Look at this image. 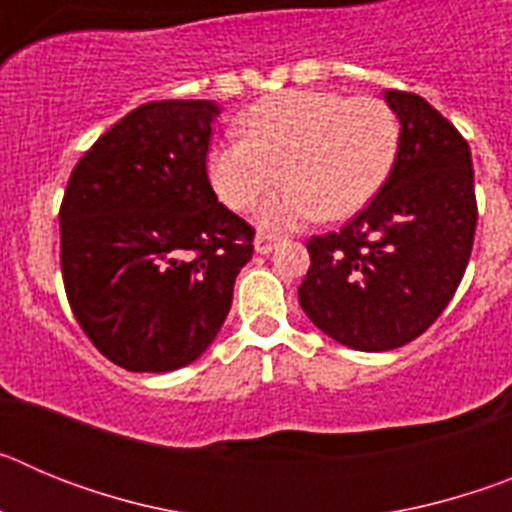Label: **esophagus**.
I'll return each instance as SVG.
<instances>
[{"label":"esophagus","mask_w":512,"mask_h":512,"mask_svg":"<svg viewBox=\"0 0 512 512\" xmlns=\"http://www.w3.org/2000/svg\"><path fill=\"white\" fill-rule=\"evenodd\" d=\"M282 243V235L277 233H269V230H261L259 235H256V241H253V246H256V253H271L274 248Z\"/></svg>","instance_id":"34e87169"}]
</instances>
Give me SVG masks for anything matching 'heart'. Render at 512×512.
Returning <instances> with one entry per match:
<instances>
[{
  "instance_id": "1",
  "label": "heart",
  "mask_w": 512,
  "mask_h": 512,
  "mask_svg": "<svg viewBox=\"0 0 512 512\" xmlns=\"http://www.w3.org/2000/svg\"><path fill=\"white\" fill-rule=\"evenodd\" d=\"M241 133L210 148L207 174L230 210H248L289 179L259 207L271 228L364 210L395 171L402 146L390 102L336 92L261 99L241 117Z\"/></svg>"
}]
</instances>
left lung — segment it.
<instances>
[{
    "label": "left lung",
    "instance_id": "8db88e82",
    "mask_svg": "<svg viewBox=\"0 0 512 512\" xmlns=\"http://www.w3.org/2000/svg\"><path fill=\"white\" fill-rule=\"evenodd\" d=\"M402 125L392 176L338 233L307 241L297 295L325 336L392 351L431 328L459 287L477 228L469 143L423 97L387 89Z\"/></svg>",
    "mask_w": 512,
    "mask_h": 512
}]
</instances>
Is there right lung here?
I'll return each mask as SVG.
<instances>
[{
	"instance_id": "obj_1",
	"label": "right lung",
	"mask_w": 512,
	"mask_h": 512,
	"mask_svg": "<svg viewBox=\"0 0 512 512\" xmlns=\"http://www.w3.org/2000/svg\"><path fill=\"white\" fill-rule=\"evenodd\" d=\"M207 99H161L115 122L63 192L61 274L81 330L128 372H174L215 341L253 228L207 179Z\"/></svg>"
}]
</instances>
